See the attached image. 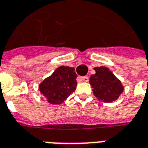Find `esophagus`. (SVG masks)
Wrapping results in <instances>:
<instances>
[{"instance_id": "1", "label": "esophagus", "mask_w": 148, "mask_h": 148, "mask_svg": "<svg viewBox=\"0 0 148 148\" xmlns=\"http://www.w3.org/2000/svg\"><path fill=\"white\" fill-rule=\"evenodd\" d=\"M79 79L81 80V81L83 82H88L89 80V77L87 76H84V77H79Z\"/></svg>"}]
</instances>
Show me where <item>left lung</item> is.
Masks as SVG:
<instances>
[{
  "label": "left lung",
  "mask_w": 148,
  "mask_h": 148,
  "mask_svg": "<svg viewBox=\"0 0 148 148\" xmlns=\"http://www.w3.org/2000/svg\"><path fill=\"white\" fill-rule=\"evenodd\" d=\"M94 70L95 74L90 77V84L95 96L103 103L117 100L124 89L120 80L107 67H95Z\"/></svg>",
  "instance_id": "left-lung-1"
}]
</instances>
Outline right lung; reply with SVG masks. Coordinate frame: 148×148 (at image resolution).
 <instances>
[{
    "mask_svg": "<svg viewBox=\"0 0 148 148\" xmlns=\"http://www.w3.org/2000/svg\"><path fill=\"white\" fill-rule=\"evenodd\" d=\"M73 67L59 66L39 85V90L51 104H62L77 86V74Z\"/></svg>",
    "mask_w": 148,
    "mask_h": 148,
    "instance_id": "1",
    "label": "right lung"
}]
</instances>
